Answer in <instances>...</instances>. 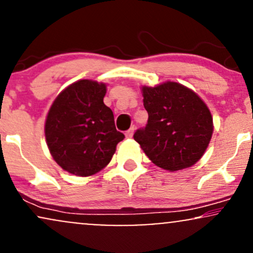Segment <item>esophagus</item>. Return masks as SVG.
I'll return each mask as SVG.
<instances>
[{"mask_svg":"<svg viewBox=\"0 0 253 253\" xmlns=\"http://www.w3.org/2000/svg\"><path fill=\"white\" fill-rule=\"evenodd\" d=\"M134 129H135V128H134V126H132L128 130H126V133H125V134H126L127 138H132V136H133V133H134Z\"/></svg>","mask_w":253,"mask_h":253,"instance_id":"1","label":"esophagus"}]
</instances>
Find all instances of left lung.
Listing matches in <instances>:
<instances>
[{"mask_svg":"<svg viewBox=\"0 0 253 253\" xmlns=\"http://www.w3.org/2000/svg\"><path fill=\"white\" fill-rule=\"evenodd\" d=\"M146 126L133 135L153 164L182 170L203 156L213 134V118L196 92L176 82L143 86Z\"/></svg>","mask_w":253,"mask_h":253,"instance_id":"1","label":"left lung"}]
</instances>
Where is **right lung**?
<instances>
[{
	"label": "right lung",
	"mask_w": 253,
	"mask_h": 253,
	"mask_svg": "<svg viewBox=\"0 0 253 253\" xmlns=\"http://www.w3.org/2000/svg\"><path fill=\"white\" fill-rule=\"evenodd\" d=\"M104 83L81 80L58 95L48 110L45 136L62 169L91 176L106 168L125 138L115 128L112 109L103 103Z\"/></svg>",
	"instance_id": "add662e5"
}]
</instances>
